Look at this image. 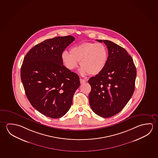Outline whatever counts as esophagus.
Segmentation results:
<instances>
[{"label": "esophagus", "instance_id": "obj_1", "mask_svg": "<svg viewBox=\"0 0 158 158\" xmlns=\"http://www.w3.org/2000/svg\"><path fill=\"white\" fill-rule=\"evenodd\" d=\"M80 81L81 84H84V83H85L86 82V81L85 80L83 79H81V78L80 79Z\"/></svg>", "mask_w": 158, "mask_h": 158}]
</instances>
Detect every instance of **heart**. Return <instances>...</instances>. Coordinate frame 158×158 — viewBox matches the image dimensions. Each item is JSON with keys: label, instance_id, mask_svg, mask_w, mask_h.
Listing matches in <instances>:
<instances>
[{"label": "heart", "instance_id": "b5f03b06", "mask_svg": "<svg viewBox=\"0 0 158 158\" xmlns=\"http://www.w3.org/2000/svg\"><path fill=\"white\" fill-rule=\"evenodd\" d=\"M108 51L101 43L83 42L73 47L70 54L67 51L62 53L63 63L68 70H73L80 62V74L95 75L104 70L108 60Z\"/></svg>", "mask_w": 158, "mask_h": 158}]
</instances>
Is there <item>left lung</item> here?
Wrapping results in <instances>:
<instances>
[{
	"label": "left lung",
	"mask_w": 158,
	"mask_h": 158,
	"mask_svg": "<svg viewBox=\"0 0 158 158\" xmlns=\"http://www.w3.org/2000/svg\"><path fill=\"white\" fill-rule=\"evenodd\" d=\"M96 41L106 44L109 56L104 70L88 80L89 103L96 114L109 118L119 113L131 98L137 70L126 49L109 40Z\"/></svg>",
	"instance_id": "obj_1"
}]
</instances>
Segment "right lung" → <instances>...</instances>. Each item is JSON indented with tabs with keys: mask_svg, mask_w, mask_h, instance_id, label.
I'll return each mask as SVG.
<instances>
[{
	"mask_svg": "<svg viewBox=\"0 0 158 158\" xmlns=\"http://www.w3.org/2000/svg\"><path fill=\"white\" fill-rule=\"evenodd\" d=\"M72 36L48 39L32 48L21 65L20 75L31 105L52 118L63 116L80 86L79 77L63 65L61 56L74 41Z\"/></svg>",
	"mask_w": 158,
	"mask_h": 158,
	"instance_id": "add662e5",
	"label": "right lung"
}]
</instances>
